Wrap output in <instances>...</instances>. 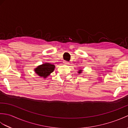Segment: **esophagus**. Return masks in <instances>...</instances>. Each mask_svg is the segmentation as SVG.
<instances>
[{"instance_id":"esophagus-1","label":"esophagus","mask_w":128,"mask_h":128,"mask_svg":"<svg viewBox=\"0 0 128 128\" xmlns=\"http://www.w3.org/2000/svg\"><path fill=\"white\" fill-rule=\"evenodd\" d=\"M63 62H64V64H66V65H68L69 64V62H67V61H66V60H64Z\"/></svg>"}]
</instances>
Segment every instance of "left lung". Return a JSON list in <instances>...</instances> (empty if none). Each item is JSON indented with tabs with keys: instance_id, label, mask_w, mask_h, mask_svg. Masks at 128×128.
I'll use <instances>...</instances> for the list:
<instances>
[{
	"instance_id": "1",
	"label": "left lung",
	"mask_w": 128,
	"mask_h": 128,
	"mask_svg": "<svg viewBox=\"0 0 128 128\" xmlns=\"http://www.w3.org/2000/svg\"><path fill=\"white\" fill-rule=\"evenodd\" d=\"M81 72H82V70H78V74H80V73H81Z\"/></svg>"
}]
</instances>
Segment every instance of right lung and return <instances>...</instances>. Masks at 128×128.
I'll return each instance as SVG.
<instances>
[{
	"label": "right lung",
	"instance_id": "right-lung-1",
	"mask_svg": "<svg viewBox=\"0 0 128 128\" xmlns=\"http://www.w3.org/2000/svg\"><path fill=\"white\" fill-rule=\"evenodd\" d=\"M54 68H55L54 65L46 62L38 66L36 68L34 69V72L40 76L46 78L54 71Z\"/></svg>",
	"mask_w": 128,
	"mask_h": 128
}]
</instances>
